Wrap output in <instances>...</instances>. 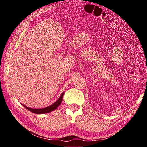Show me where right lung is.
<instances>
[{"instance_id":"1","label":"right lung","mask_w":147,"mask_h":147,"mask_svg":"<svg viewBox=\"0 0 147 147\" xmlns=\"http://www.w3.org/2000/svg\"><path fill=\"white\" fill-rule=\"evenodd\" d=\"M63 94H64V93L63 92V93H62V94L60 95V96H59V98L58 99V100H56L55 102L53 103V104H51V106L45 107V108L36 109V108H29V107L24 106L23 104H22V105H23L24 108H26L30 111H31V112L36 113V114H45L47 113H50V112H51V111H54V109H56L59 105H60V104L62 102V100H63Z\"/></svg>"}]
</instances>
